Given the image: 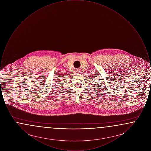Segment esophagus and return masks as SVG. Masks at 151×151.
<instances>
[{"mask_svg": "<svg viewBox=\"0 0 151 151\" xmlns=\"http://www.w3.org/2000/svg\"><path fill=\"white\" fill-rule=\"evenodd\" d=\"M78 72H80V71H78Z\"/></svg>", "mask_w": 151, "mask_h": 151, "instance_id": "obj_1", "label": "esophagus"}]
</instances>
